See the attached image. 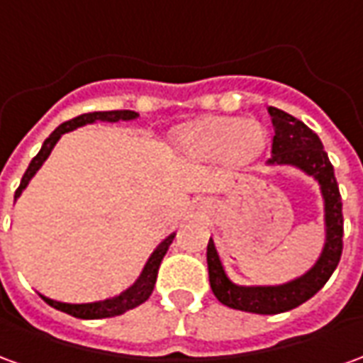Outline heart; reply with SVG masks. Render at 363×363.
I'll return each mask as SVG.
<instances>
[{"label": "heart", "instance_id": "obj_1", "mask_svg": "<svg viewBox=\"0 0 363 363\" xmlns=\"http://www.w3.org/2000/svg\"><path fill=\"white\" fill-rule=\"evenodd\" d=\"M179 145L194 159L225 157L233 165H247L267 145V130L257 120L208 118L179 132Z\"/></svg>", "mask_w": 363, "mask_h": 363}]
</instances>
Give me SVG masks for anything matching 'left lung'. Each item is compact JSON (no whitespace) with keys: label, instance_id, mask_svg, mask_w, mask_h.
<instances>
[{"label":"left lung","instance_id":"left-lung-1","mask_svg":"<svg viewBox=\"0 0 363 363\" xmlns=\"http://www.w3.org/2000/svg\"><path fill=\"white\" fill-rule=\"evenodd\" d=\"M272 118V157L268 165H291L319 182L325 202V247L323 252L303 276L280 286H237L229 280L216 245L208 243V274L210 286L218 301L231 309L259 315H276L305 303L319 291L333 276L342 257V198L338 192L335 169L323 150L319 135L307 128L301 120L276 106H268Z\"/></svg>","mask_w":363,"mask_h":363}]
</instances>
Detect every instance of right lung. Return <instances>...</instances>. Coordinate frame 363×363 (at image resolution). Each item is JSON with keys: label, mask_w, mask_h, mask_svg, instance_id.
<instances>
[{"label": "right lung", "mask_w": 363, "mask_h": 363, "mask_svg": "<svg viewBox=\"0 0 363 363\" xmlns=\"http://www.w3.org/2000/svg\"><path fill=\"white\" fill-rule=\"evenodd\" d=\"M138 118V112L134 111H104V112H87V114H82V116H75V118L67 120L64 124H60L54 132H52L46 140H44L43 147L36 153V157L30 161V165L23 174L21 179L19 189L15 190V200L21 196V192L27 189L28 181L35 177V173L43 167V163L48 159L50 151L54 150V145L58 143V140L66 132H72L75 128L85 126V124H93L96 120L101 122H118V120H134ZM174 233L167 237L165 241H161L155 251L151 252L150 260L145 262L140 278L130 286L128 289H124L122 294L114 297H108V299H103V301H95V303H62V301H54L50 297L40 296L48 305H52L54 309L58 311H64L72 317H77V319H106V317H116V315H122V313L134 309L138 305H142L143 301H147V297L151 296V291L155 288V280H157L159 264L165 257V252L169 251V245L173 243Z\"/></svg>", "instance_id": "right-lung-1"}]
</instances>
